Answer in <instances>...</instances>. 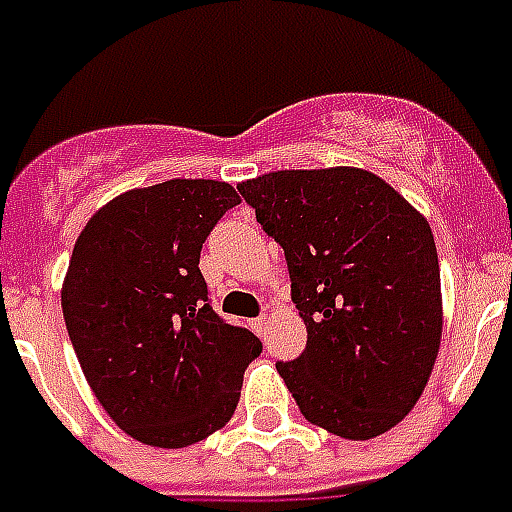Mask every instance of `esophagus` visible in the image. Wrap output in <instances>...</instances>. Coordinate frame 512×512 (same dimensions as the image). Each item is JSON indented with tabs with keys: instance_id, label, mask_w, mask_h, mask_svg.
I'll list each match as a JSON object with an SVG mask.
<instances>
[{
	"instance_id": "obj_1",
	"label": "esophagus",
	"mask_w": 512,
	"mask_h": 512,
	"mask_svg": "<svg viewBox=\"0 0 512 512\" xmlns=\"http://www.w3.org/2000/svg\"><path fill=\"white\" fill-rule=\"evenodd\" d=\"M265 327H268V313H263V316H257V319L252 321V329H255L257 335H263Z\"/></svg>"
}]
</instances>
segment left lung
Masks as SVG:
<instances>
[{"label": "left lung", "mask_w": 512, "mask_h": 512, "mask_svg": "<svg viewBox=\"0 0 512 512\" xmlns=\"http://www.w3.org/2000/svg\"><path fill=\"white\" fill-rule=\"evenodd\" d=\"M236 188L284 247L308 329L303 356L276 364L297 409L350 441L398 425L428 385L444 329L425 215L361 167L279 170Z\"/></svg>", "instance_id": "left-lung-1"}]
</instances>
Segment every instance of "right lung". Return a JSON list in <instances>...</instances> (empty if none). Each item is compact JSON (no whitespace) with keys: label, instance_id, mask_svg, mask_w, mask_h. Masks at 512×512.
<instances>
[{"label":"right lung","instance_id":"obj_1","mask_svg":"<svg viewBox=\"0 0 512 512\" xmlns=\"http://www.w3.org/2000/svg\"><path fill=\"white\" fill-rule=\"evenodd\" d=\"M241 196L223 180H164L103 204L79 233L60 289L92 393L140 444L183 449L236 412L252 332L209 308L201 244Z\"/></svg>","mask_w":512,"mask_h":512}]
</instances>
